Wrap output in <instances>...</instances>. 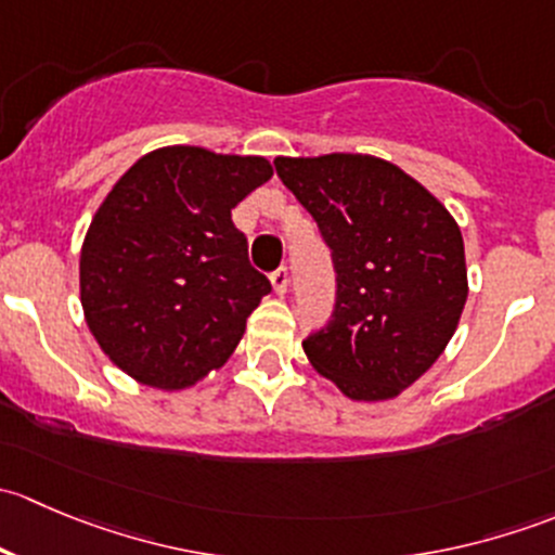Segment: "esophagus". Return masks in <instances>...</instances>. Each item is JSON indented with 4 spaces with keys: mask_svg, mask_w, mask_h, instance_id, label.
Segmentation results:
<instances>
[{
    "mask_svg": "<svg viewBox=\"0 0 555 555\" xmlns=\"http://www.w3.org/2000/svg\"><path fill=\"white\" fill-rule=\"evenodd\" d=\"M271 284H273V293H276V295L287 293V287H289L287 268H279V271H273L271 273Z\"/></svg>",
    "mask_w": 555,
    "mask_h": 555,
    "instance_id": "obj_1",
    "label": "esophagus"
}]
</instances>
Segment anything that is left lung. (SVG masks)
Here are the masks:
<instances>
[{
    "label": "left lung",
    "instance_id": "8db88e82",
    "mask_svg": "<svg viewBox=\"0 0 555 555\" xmlns=\"http://www.w3.org/2000/svg\"><path fill=\"white\" fill-rule=\"evenodd\" d=\"M317 220L335 268V309L304 340L309 362L351 400H391L449 346L467 266L456 220L424 184L373 155L276 158Z\"/></svg>",
    "mask_w": 555,
    "mask_h": 555
}]
</instances>
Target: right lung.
Here are the masks:
<instances>
[{
    "mask_svg": "<svg viewBox=\"0 0 555 555\" xmlns=\"http://www.w3.org/2000/svg\"><path fill=\"white\" fill-rule=\"evenodd\" d=\"M271 177L260 155L173 144L117 179L82 242L80 300L122 373L173 391L225 365L271 293L231 209Z\"/></svg>",
    "mask_w": 555,
    "mask_h": 555,
    "instance_id": "right-lung-1",
    "label": "right lung"
}]
</instances>
